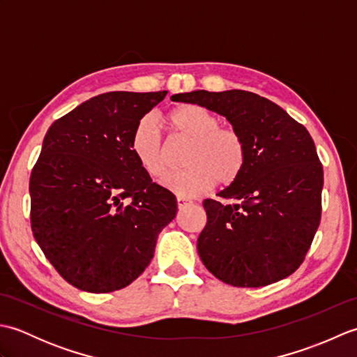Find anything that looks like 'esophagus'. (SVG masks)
Segmentation results:
<instances>
[{
  "mask_svg": "<svg viewBox=\"0 0 357 357\" xmlns=\"http://www.w3.org/2000/svg\"><path fill=\"white\" fill-rule=\"evenodd\" d=\"M176 202H178V207L179 208L187 207V206H192V201L190 199H185V198H178Z\"/></svg>",
  "mask_w": 357,
  "mask_h": 357,
  "instance_id": "esophagus-1",
  "label": "esophagus"
}]
</instances>
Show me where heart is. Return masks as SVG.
Listing matches in <instances>:
<instances>
[{"instance_id": "1", "label": "heart", "mask_w": 357, "mask_h": 357, "mask_svg": "<svg viewBox=\"0 0 357 357\" xmlns=\"http://www.w3.org/2000/svg\"><path fill=\"white\" fill-rule=\"evenodd\" d=\"M167 121L174 136L190 141L185 155L187 169L172 173L162 185L181 198L198 196L213 185L229 187L245 169L247 144L231 126H221L215 112L198 104H184L173 109ZM130 149L146 173L161 178L169 170V151L161 127L153 116H142L136 123Z\"/></svg>"}]
</instances>
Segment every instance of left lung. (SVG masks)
<instances>
[{
	"instance_id": "8db88e82",
	"label": "left lung",
	"mask_w": 357,
	"mask_h": 357,
	"mask_svg": "<svg viewBox=\"0 0 357 357\" xmlns=\"http://www.w3.org/2000/svg\"><path fill=\"white\" fill-rule=\"evenodd\" d=\"M173 100L225 116L247 144L244 172L219 192L225 202H202V264L233 287H265L290 276L304 262L322 215L324 170L308 130L245 90H196Z\"/></svg>"
}]
</instances>
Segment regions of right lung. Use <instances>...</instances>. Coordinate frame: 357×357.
Instances as JSON below:
<instances>
[{"label": "right lung", "mask_w": 357, "mask_h": 357, "mask_svg": "<svg viewBox=\"0 0 357 357\" xmlns=\"http://www.w3.org/2000/svg\"><path fill=\"white\" fill-rule=\"evenodd\" d=\"M167 92H109L56 119L30 174V225L67 282L90 293L132 284L147 268L176 198L130 149L136 123Z\"/></svg>", "instance_id": "right-lung-1"}]
</instances>
